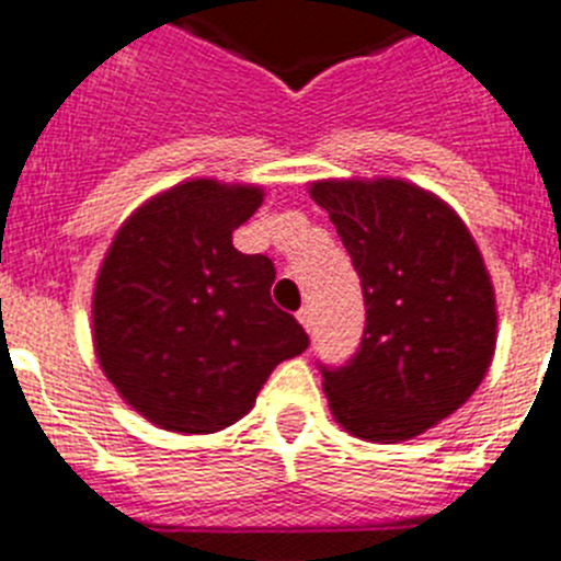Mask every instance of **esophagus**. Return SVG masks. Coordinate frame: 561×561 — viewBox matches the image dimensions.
<instances>
[{
  "mask_svg": "<svg viewBox=\"0 0 561 561\" xmlns=\"http://www.w3.org/2000/svg\"><path fill=\"white\" fill-rule=\"evenodd\" d=\"M297 320H300V325H304V329L311 334V329H314V311L300 309V311H297Z\"/></svg>",
  "mask_w": 561,
  "mask_h": 561,
  "instance_id": "1",
  "label": "esophagus"
}]
</instances>
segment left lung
I'll list each match as a JSON object with an SVG mask.
<instances>
[{
    "label": "left lung",
    "mask_w": 561,
    "mask_h": 561,
    "mask_svg": "<svg viewBox=\"0 0 561 561\" xmlns=\"http://www.w3.org/2000/svg\"><path fill=\"white\" fill-rule=\"evenodd\" d=\"M365 297V331L345 365H323L334 419L396 444L447 419L494 354V289L463 221L401 180L314 182Z\"/></svg>",
    "instance_id": "left-lung-1"
}]
</instances>
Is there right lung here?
Masks as SVG:
<instances>
[{
    "instance_id": "1",
    "label": "right lung",
    "mask_w": 561,
    "mask_h": 561,
    "mask_svg": "<svg viewBox=\"0 0 561 561\" xmlns=\"http://www.w3.org/2000/svg\"><path fill=\"white\" fill-rule=\"evenodd\" d=\"M261 187L191 180L121 227L95 286V351L137 413L171 433H216L255 404L266 376L309 348L272 304L275 264L232 247Z\"/></svg>"
}]
</instances>
